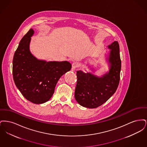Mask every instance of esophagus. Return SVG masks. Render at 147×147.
I'll use <instances>...</instances> for the list:
<instances>
[{
	"label": "esophagus",
	"instance_id": "obj_1",
	"mask_svg": "<svg viewBox=\"0 0 147 147\" xmlns=\"http://www.w3.org/2000/svg\"><path fill=\"white\" fill-rule=\"evenodd\" d=\"M79 67V64L77 62H74L72 64V67H71V69L72 70H74L77 68Z\"/></svg>",
	"mask_w": 147,
	"mask_h": 147
}]
</instances>
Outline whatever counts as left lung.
<instances>
[{"mask_svg":"<svg viewBox=\"0 0 147 147\" xmlns=\"http://www.w3.org/2000/svg\"><path fill=\"white\" fill-rule=\"evenodd\" d=\"M108 48L111 49L109 58L111 65L108 73L99 78L90 73L77 71L74 96L77 102L83 107L94 109L102 105L118 88L121 68L119 42L114 41Z\"/></svg>","mask_w":147,"mask_h":147,"instance_id":"obj_1","label":"left lung"}]
</instances>
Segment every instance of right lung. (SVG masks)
Returning <instances> with one entry per match:
<instances>
[{
    "label": "right lung",
    "instance_id": "obj_1",
    "mask_svg": "<svg viewBox=\"0 0 147 147\" xmlns=\"http://www.w3.org/2000/svg\"><path fill=\"white\" fill-rule=\"evenodd\" d=\"M34 33L31 28L19 43L14 53L13 76L22 95L32 103L40 104L52 96L57 82L71 65L67 61L46 62L36 58L29 49Z\"/></svg>",
    "mask_w": 147,
    "mask_h": 147
}]
</instances>
